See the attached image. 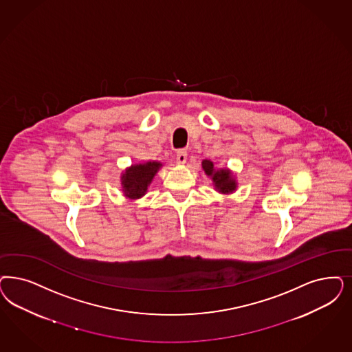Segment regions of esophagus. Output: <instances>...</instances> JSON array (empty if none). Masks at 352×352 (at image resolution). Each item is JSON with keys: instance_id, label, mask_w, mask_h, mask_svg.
I'll list each match as a JSON object with an SVG mask.
<instances>
[{"instance_id": "obj_1", "label": "esophagus", "mask_w": 352, "mask_h": 352, "mask_svg": "<svg viewBox=\"0 0 352 352\" xmlns=\"http://www.w3.org/2000/svg\"><path fill=\"white\" fill-rule=\"evenodd\" d=\"M186 160H187V152L184 149H179L177 152V162L178 164H184Z\"/></svg>"}]
</instances>
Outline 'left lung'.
Listing matches in <instances>:
<instances>
[{
    "label": "left lung",
    "mask_w": 352,
    "mask_h": 352,
    "mask_svg": "<svg viewBox=\"0 0 352 352\" xmlns=\"http://www.w3.org/2000/svg\"><path fill=\"white\" fill-rule=\"evenodd\" d=\"M203 169L208 175H212L213 182L216 187L219 188V192L229 194L231 191L235 190V182L232 181L230 177V171L226 169L214 170L213 169V162L209 160L203 161Z\"/></svg>",
    "instance_id": "1"
}]
</instances>
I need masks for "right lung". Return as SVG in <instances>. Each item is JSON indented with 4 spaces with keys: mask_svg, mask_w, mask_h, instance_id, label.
I'll list each match as a JSON object with an SVG mask.
<instances>
[{
    "mask_svg": "<svg viewBox=\"0 0 352 352\" xmlns=\"http://www.w3.org/2000/svg\"><path fill=\"white\" fill-rule=\"evenodd\" d=\"M160 162H146L142 165H133L122 175V186L124 195L130 199H138L146 194L149 183L160 169Z\"/></svg>",
    "mask_w": 352,
    "mask_h": 352,
    "instance_id": "1",
    "label": "right lung"
}]
</instances>
